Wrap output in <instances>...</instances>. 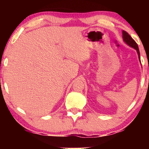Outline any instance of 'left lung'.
Segmentation results:
<instances>
[{"label": "left lung", "mask_w": 149, "mask_h": 149, "mask_svg": "<svg viewBox=\"0 0 149 149\" xmlns=\"http://www.w3.org/2000/svg\"><path fill=\"white\" fill-rule=\"evenodd\" d=\"M123 41L125 42L127 45H129L130 47H132V48L136 49L138 54V57H139V59L140 61V53L139 50V47H138V45L137 44H136V42H135L132 39V38L127 33V32L125 31H123Z\"/></svg>", "instance_id": "8db88e82"}]
</instances>
